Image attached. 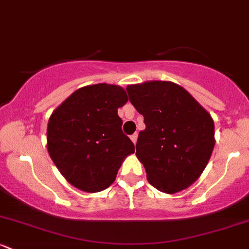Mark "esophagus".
Instances as JSON below:
<instances>
[{"mask_svg": "<svg viewBox=\"0 0 249 249\" xmlns=\"http://www.w3.org/2000/svg\"><path fill=\"white\" fill-rule=\"evenodd\" d=\"M131 141H132L134 144H136V142H137V139H138V133H133V134H131Z\"/></svg>", "mask_w": 249, "mask_h": 249, "instance_id": "esophagus-1", "label": "esophagus"}]
</instances>
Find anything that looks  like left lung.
Segmentation results:
<instances>
[{"mask_svg": "<svg viewBox=\"0 0 249 249\" xmlns=\"http://www.w3.org/2000/svg\"><path fill=\"white\" fill-rule=\"evenodd\" d=\"M128 99L144 116L137 157L147 180L165 193L185 190L199 178L214 148L210 113L184 88L153 81L128 85Z\"/></svg>", "mask_w": 249, "mask_h": 249, "instance_id": "1", "label": "left lung"}]
</instances>
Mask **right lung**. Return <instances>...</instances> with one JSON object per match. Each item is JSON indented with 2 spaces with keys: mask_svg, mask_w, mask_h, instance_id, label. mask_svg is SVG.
Masks as SVG:
<instances>
[{
  "mask_svg": "<svg viewBox=\"0 0 249 249\" xmlns=\"http://www.w3.org/2000/svg\"><path fill=\"white\" fill-rule=\"evenodd\" d=\"M126 102L124 89L95 84L78 89L53 111L48 151L71 185L101 192L115 181L125 157L134 152L118 116V107Z\"/></svg>",
  "mask_w": 249,
  "mask_h": 249,
  "instance_id": "add662e5",
  "label": "right lung"
}]
</instances>
